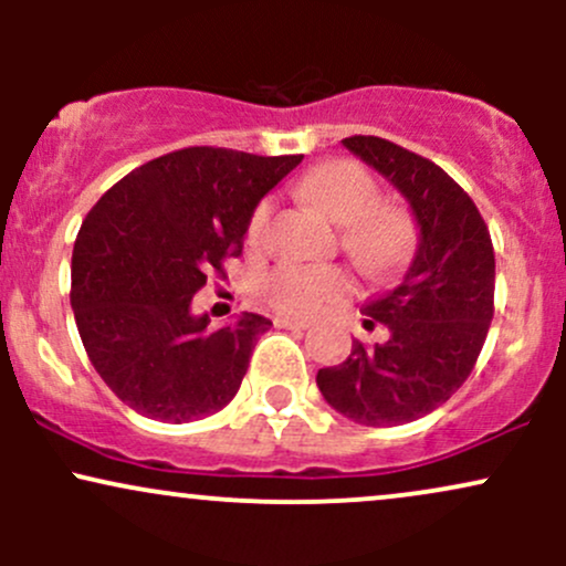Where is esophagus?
<instances>
[{
  "label": "esophagus",
  "instance_id": "obj_1",
  "mask_svg": "<svg viewBox=\"0 0 566 566\" xmlns=\"http://www.w3.org/2000/svg\"><path fill=\"white\" fill-rule=\"evenodd\" d=\"M274 324H276V327H282V329H297V333L308 329V324L297 322V319H290V316H279V319H274Z\"/></svg>",
  "mask_w": 566,
  "mask_h": 566
}]
</instances>
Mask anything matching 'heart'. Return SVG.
Masks as SVG:
<instances>
[{"label":"heart","instance_id":"1","mask_svg":"<svg viewBox=\"0 0 566 566\" xmlns=\"http://www.w3.org/2000/svg\"><path fill=\"white\" fill-rule=\"evenodd\" d=\"M305 197L340 226V244L350 261L369 276H388L407 263L415 247V226L399 207L378 205L375 178L354 161H324L303 180ZM271 201H261L247 226L252 247L263 242ZM354 292V282L335 265L284 263L263 279V295L279 314L311 319L327 305Z\"/></svg>","mask_w":566,"mask_h":566}]
</instances>
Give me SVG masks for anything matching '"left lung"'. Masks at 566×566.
Wrapping results in <instances>:
<instances>
[{"label":"left lung","mask_w":566,"mask_h":566,"mask_svg":"<svg viewBox=\"0 0 566 566\" xmlns=\"http://www.w3.org/2000/svg\"><path fill=\"white\" fill-rule=\"evenodd\" d=\"M343 146L399 188L420 242L405 279L361 308L365 327L386 324L388 340H354L343 365L319 369L316 386L354 423H412L444 405L482 354L495 314V250L473 199L431 159L375 135Z\"/></svg>","instance_id":"obj_1"}]
</instances>
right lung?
<instances>
[{"instance_id":"right-lung-1","label":"right lung","mask_w":566,"mask_h":566,"mask_svg":"<svg viewBox=\"0 0 566 566\" xmlns=\"http://www.w3.org/2000/svg\"><path fill=\"white\" fill-rule=\"evenodd\" d=\"M297 157L191 146L146 161L84 218L71 255V308L90 361L135 412L191 423L237 396L261 314L207 329L191 314L207 276L242 255L258 201Z\"/></svg>"}]
</instances>
